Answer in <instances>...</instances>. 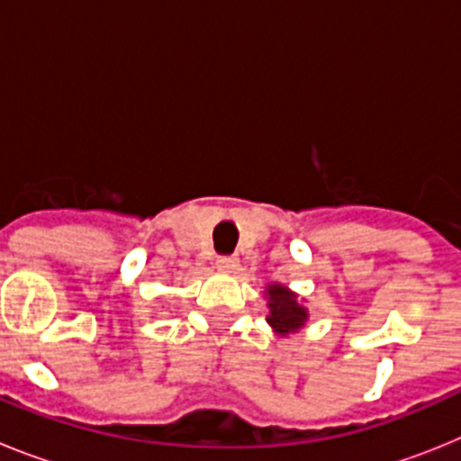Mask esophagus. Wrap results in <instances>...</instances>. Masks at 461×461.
I'll return each instance as SVG.
<instances>
[{
	"label": "esophagus",
	"instance_id": "esophagus-1",
	"mask_svg": "<svg viewBox=\"0 0 461 461\" xmlns=\"http://www.w3.org/2000/svg\"><path fill=\"white\" fill-rule=\"evenodd\" d=\"M240 266L238 256H219L217 258V267L221 272H235Z\"/></svg>",
	"mask_w": 461,
	"mask_h": 461
}]
</instances>
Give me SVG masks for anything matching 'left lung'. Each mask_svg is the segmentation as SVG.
Listing matches in <instances>:
<instances>
[{
    "label": "left lung",
    "instance_id": "left-lung-1",
    "mask_svg": "<svg viewBox=\"0 0 461 461\" xmlns=\"http://www.w3.org/2000/svg\"><path fill=\"white\" fill-rule=\"evenodd\" d=\"M267 297V325L275 330L276 337L295 335L307 325L309 309L304 307V300H300L295 291L279 284V281H270L266 286Z\"/></svg>",
    "mask_w": 461,
    "mask_h": 461
}]
</instances>
